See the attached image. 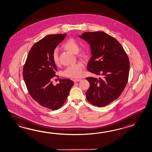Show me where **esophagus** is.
Here are the masks:
<instances>
[{
    "label": "esophagus",
    "instance_id": "esophagus-1",
    "mask_svg": "<svg viewBox=\"0 0 152 152\" xmlns=\"http://www.w3.org/2000/svg\"><path fill=\"white\" fill-rule=\"evenodd\" d=\"M81 80V79H74L73 80V81L75 83H76V82H79V81H80Z\"/></svg>",
    "mask_w": 152,
    "mask_h": 152
}]
</instances>
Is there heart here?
<instances>
[{"label": "heart", "instance_id": "b5f03b06", "mask_svg": "<svg viewBox=\"0 0 152 152\" xmlns=\"http://www.w3.org/2000/svg\"><path fill=\"white\" fill-rule=\"evenodd\" d=\"M64 49L70 53L76 54L78 56L83 57L86 56V53L84 51L78 53L80 47L77 42L73 38H70L66 40L63 45ZM53 60L54 64L56 65H59V57L58 54V51L55 50L53 53ZM83 64L81 62H77L73 65H70L65 69L63 71V75L66 77L70 78H78L83 75Z\"/></svg>", "mask_w": 152, "mask_h": 152}]
</instances>
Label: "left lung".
Instances as JSON below:
<instances>
[{
	"mask_svg": "<svg viewBox=\"0 0 152 152\" xmlns=\"http://www.w3.org/2000/svg\"><path fill=\"white\" fill-rule=\"evenodd\" d=\"M78 37L90 45L91 57L87 70L103 78H86L90 87L86 94L93 105L102 107L120 96L127 83L129 62L115 38L102 31L84 32Z\"/></svg>",
	"mask_w": 152,
	"mask_h": 152,
	"instance_id": "1",
	"label": "left lung"
}]
</instances>
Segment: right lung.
<instances>
[{"label":"right lung","instance_id":"right-lung-1","mask_svg":"<svg viewBox=\"0 0 152 152\" xmlns=\"http://www.w3.org/2000/svg\"><path fill=\"white\" fill-rule=\"evenodd\" d=\"M66 34L47 35L31 48L23 75L28 91L40 105L55 110L60 108L66 101L74 83L69 79H59L54 86L52 78L57 71L53 60V53Z\"/></svg>","mask_w":152,"mask_h":152}]
</instances>
